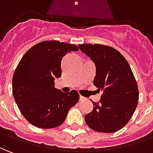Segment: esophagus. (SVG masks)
Wrapping results in <instances>:
<instances>
[{"label": "esophagus", "instance_id": "esophagus-1", "mask_svg": "<svg viewBox=\"0 0 153 153\" xmlns=\"http://www.w3.org/2000/svg\"><path fill=\"white\" fill-rule=\"evenodd\" d=\"M79 99H80V101H83V100H85V98H84L83 97H82V96H80V97H79Z\"/></svg>", "mask_w": 153, "mask_h": 153}]
</instances>
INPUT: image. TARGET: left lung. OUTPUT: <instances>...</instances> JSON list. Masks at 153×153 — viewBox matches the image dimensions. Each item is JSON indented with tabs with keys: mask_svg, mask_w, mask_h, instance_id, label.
Listing matches in <instances>:
<instances>
[{
	"mask_svg": "<svg viewBox=\"0 0 153 153\" xmlns=\"http://www.w3.org/2000/svg\"><path fill=\"white\" fill-rule=\"evenodd\" d=\"M79 48L96 65L93 84L102 91L93 110L85 116L91 129L99 132L121 130L131 118L139 99L138 87L127 61L111 46L81 44Z\"/></svg>",
	"mask_w": 153,
	"mask_h": 153,
	"instance_id": "left-lung-1",
	"label": "left lung"
}]
</instances>
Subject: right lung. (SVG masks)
I'll return each instance as SVG.
<instances>
[{
    "mask_svg": "<svg viewBox=\"0 0 153 153\" xmlns=\"http://www.w3.org/2000/svg\"><path fill=\"white\" fill-rule=\"evenodd\" d=\"M79 51L74 44L45 41L36 44L22 56L12 78V92L23 117L39 128H54L66 120L79 100L76 90L64 93L55 87L62 76L63 56Z\"/></svg>",
    "mask_w": 153,
    "mask_h": 153,
    "instance_id": "1",
    "label": "right lung"
}]
</instances>
